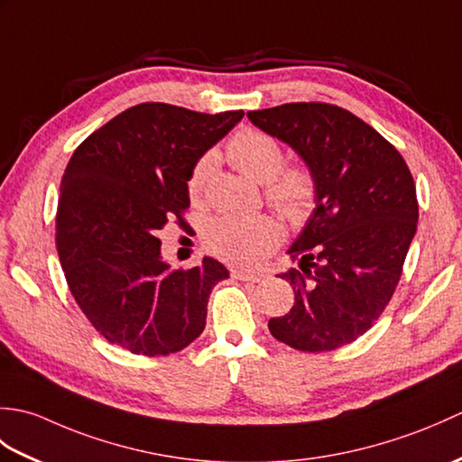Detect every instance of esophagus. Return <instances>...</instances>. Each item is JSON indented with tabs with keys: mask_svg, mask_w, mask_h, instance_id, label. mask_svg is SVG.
I'll use <instances>...</instances> for the list:
<instances>
[{
	"mask_svg": "<svg viewBox=\"0 0 462 462\" xmlns=\"http://www.w3.org/2000/svg\"><path fill=\"white\" fill-rule=\"evenodd\" d=\"M232 276L240 282H260L263 278L258 272H244V270H232Z\"/></svg>",
	"mask_w": 462,
	"mask_h": 462,
	"instance_id": "esophagus-1",
	"label": "esophagus"
}]
</instances>
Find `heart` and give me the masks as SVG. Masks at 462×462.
I'll list each match as a JSON object with an SVG mask.
<instances>
[{"label":"heart","instance_id":"heart-1","mask_svg":"<svg viewBox=\"0 0 462 462\" xmlns=\"http://www.w3.org/2000/svg\"><path fill=\"white\" fill-rule=\"evenodd\" d=\"M228 161L248 179L268 184L266 196L291 220H303L316 202V180L306 169L283 166V151L273 136L258 129H242L232 136L226 149ZM212 169V156L206 154L194 164L189 179V194L199 199ZM282 226L270 216H220L204 228V242L216 256L238 266H254L278 246Z\"/></svg>","mask_w":462,"mask_h":462}]
</instances>
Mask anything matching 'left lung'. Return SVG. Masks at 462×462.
<instances>
[{"label": "left lung", "mask_w": 462, "mask_h": 462, "mask_svg": "<svg viewBox=\"0 0 462 462\" xmlns=\"http://www.w3.org/2000/svg\"><path fill=\"white\" fill-rule=\"evenodd\" d=\"M248 119L296 151L316 180V208L288 250L298 268L280 273L296 298L270 333L310 353L347 346L399 283L419 220L413 176L393 144L341 106L288 103Z\"/></svg>", "instance_id": "1"}]
</instances>
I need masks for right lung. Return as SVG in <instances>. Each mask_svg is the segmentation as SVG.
Listing matches in <instances>:
<instances>
[{
	"mask_svg": "<svg viewBox=\"0 0 462 462\" xmlns=\"http://www.w3.org/2000/svg\"><path fill=\"white\" fill-rule=\"evenodd\" d=\"M242 116L143 103L77 146L61 179L55 242L69 290L106 341L154 357L204 331L210 291L230 273L208 256L171 270L156 232L174 216L182 224L194 164Z\"/></svg>",
	"mask_w": 462,
	"mask_h": 462,
	"instance_id": "1",
	"label": "right lung"
}]
</instances>
